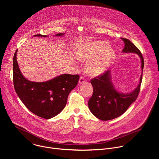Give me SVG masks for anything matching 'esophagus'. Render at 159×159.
<instances>
[{
  "label": "esophagus",
  "instance_id": "obj_1",
  "mask_svg": "<svg viewBox=\"0 0 159 159\" xmlns=\"http://www.w3.org/2000/svg\"><path fill=\"white\" fill-rule=\"evenodd\" d=\"M85 82H86V80L84 77H81L79 79V84H84V83H85Z\"/></svg>",
  "mask_w": 159,
  "mask_h": 159
}]
</instances>
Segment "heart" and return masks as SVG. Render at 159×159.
Here are the masks:
<instances>
[{"instance_id":"heart-1","label":"heart","mask_w":159,"mask_h":159,"mask_svg":"<svg viewBox=\"0 0 159 159\" xmlns=\"http://www.w3.org/2000/svg\"><path fill=\"white\" fill-rule=\"evenodd\" d=\"M115 52L107 43L102 41L88 42L80 47L77 57L82 61H88L86 71L91 76L97 77L104 73L109 66Z\"/></svg>"}]
</instances>
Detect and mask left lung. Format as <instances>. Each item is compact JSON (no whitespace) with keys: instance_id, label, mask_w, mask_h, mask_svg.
<instances>
[{"instance_id":"obj_1","label":"left lung","mask_w":159,"mask_h":159,"mask_svg":"<svg viewBox=\"0 0 159 159\" xmlns=\"http://www.w3.org/2000/svg\"><path fill=\"white\" fill-rule=\"evenodd\" d=\"M125 43L124 53H135L141 60L142 74L139 84L132 92L122 93L116 89L111 79V70L106 71L103 75L93 79L91 84L93 87V94L88 102L89 108L98 119L107 121L116 118L122 115L129 106L137 99L142 80V72L144 60L140 50L129 39L121 38Z\"/></svg>"}]
</instances>
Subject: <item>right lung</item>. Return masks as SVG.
Returning a JSON list of instances; mask_svg holds the SVG:
<instances>
[{
    "instance_id": "right-lung-1",
    "label": "right lung",
    "mask_w": 159,
    "mask_h": 159,
    "mask_svg": "<svg viewBox=\"0 0 159 159\" xmlns=\"http://www.w3.org/2000/svg\"><path fill=\"white\" fill-rule=\"evenodd\" d=\"M64 33H58L61 36ZM34 36L47 37L36 34ZM15 52L13 58V82L16 92L25 106L36 116L50 119L65 108L71 90L77 85L79 75L64 74L51 80L38 82L26 79L22 74Z\"/></svg>"
}]
</instances>
